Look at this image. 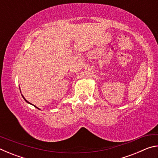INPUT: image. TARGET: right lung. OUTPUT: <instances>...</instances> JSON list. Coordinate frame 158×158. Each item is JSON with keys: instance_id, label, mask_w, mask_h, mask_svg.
<instances>
[{"instance_id": "1", "label": "right lung", "mask_w": 158, "mask_h": 158, "mask_svg": "<svg viewBox=\"0 0 158 158\" xmlns=\"http://www.w3.org/2000/svg\"><path fill=\"white\" fill-rule=\"evenodd\" d=\"M22 95V97H23V100H25V101L26 102H27V103H28V104H30V105H33V106H35V107H36L37 109H39V108H37L36 106H35V105H33V104H31V103H30V102H28L27 100H26V99H25V98H24V97H23V95Z\"/></svg>"}]
</instances>
